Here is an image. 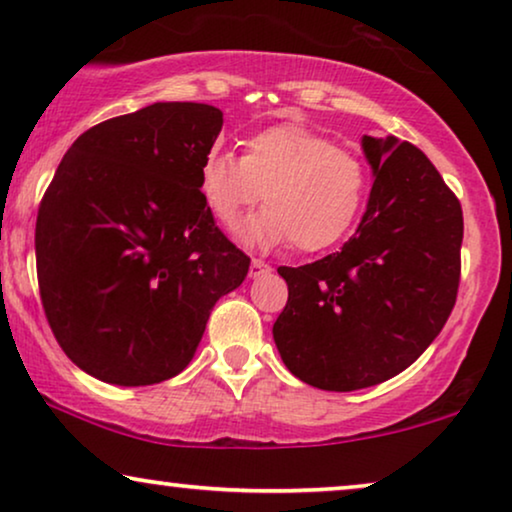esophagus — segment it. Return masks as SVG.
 Masks as SVG:
<instances>
[{"mask_svg":"<svg viewBox=\"0 0 512 512\" xmlns=\"http://www.w3.org/2000/svg\"><path fill=\"white\" fill-rule=\"evenodd\" d=\"M265 272H270V265L261 261V258H254V261H251V265H249V277L256 279V277L265 275Z\"/></svg>","mask_w":512,"mask_h":512,"instance_id":"1","label":"esophagus"}]
</instances>
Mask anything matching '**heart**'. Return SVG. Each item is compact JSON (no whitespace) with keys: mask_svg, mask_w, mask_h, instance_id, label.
<instances>
[{"mask_svg":"<svg viewBox=\"0 0 512 512\" xmlns=\"http://www.w3.org/2000/svg\"><path fill=\"white\" fill-rule=\"evenodd\" d=\"M200 193L226 228L265 200L268 209L240 230L251 247L291 240L300 251H319L340 242L359 219L368 170L324 135L284 123L251 135L244 156L209 151L200 163Z\"/></svg>","mask_w":512,"mask_h":512,"instance_id":"obj_1","label":"heart"}]
</instances>
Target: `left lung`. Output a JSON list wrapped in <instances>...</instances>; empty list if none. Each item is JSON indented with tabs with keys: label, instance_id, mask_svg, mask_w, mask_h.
Returning <instances> with one entry per match:
<instances>
[{
	"label": "left lung",
	"instance_id": "left-lung-1",
	"mask_svg": "<svg viewBox=\"0 0 512 512\" xmlns=\"http://www.w3.org/2000/svg\"><path fill=\"white\" fill-rule=\"evenodd\" d=\"M375 174L340 251L277 268L289 300L272 326L284 366L326 391L380 384L436 340L459 289L464 216L436 167L396 137L361 139Z\"/></svg>",
	"mask_w": 512,
	"mask_h": 512
}]
</instances>
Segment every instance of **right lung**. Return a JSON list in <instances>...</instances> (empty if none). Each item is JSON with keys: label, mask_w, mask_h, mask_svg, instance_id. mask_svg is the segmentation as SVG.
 Segmentation results:
<instances>
[{"label": "right lung", "mask_w": 512, "mask_h": 512, "mask_svg": "<svg viewBox=\"0 0 512 512\" xmlns=\"http://www.w3.org/2000/svg\"><path fill=\"white\" fill-rule=\"evenodd\" d=\"M221 109L156 102L83 132L37 216L41 303L83 373L146 387L191 363L216 300L249 272L200 193Z\"/></svg>", "instance_id": "obj_1"}]
</instances>
